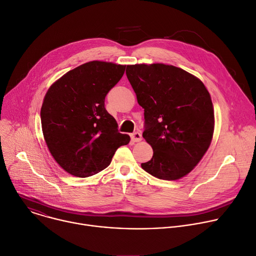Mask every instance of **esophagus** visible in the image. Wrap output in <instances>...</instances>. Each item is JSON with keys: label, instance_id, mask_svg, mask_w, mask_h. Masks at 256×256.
<instances>
[{"label": "esophagus", "instance_id": "1", "mask_svg": "<svg viewBox=\"0 0 256 256\" xmlns=\"http://www.w3.org/2000/svg\"><path fill=\"white\" fill-rule=\"evenodd\" d=\"M130 136H131V140L133 141V142H139V141H141V138H142L141 133H139V132H134Z\"/></svg>", "mask_w": 256, "mask_h": 256}]
</instances>
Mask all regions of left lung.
Returning a JSON list of instances; mask_svg holds the SVG:
<instances>
[{"label":"left lung","mask_w":256,"mask_h":256,"mask_svg":"<svg viewBox=\"0 0 256 256\" xmlns=\"http://www.w3.org/2000/svg\"><path fill=\"white\" fill-rule=\"evenodd\" d=\"M126 75L144 108L142 136L154 150L141 168L162 180L185 177L214 136V110L206 85L187 71L162 63L128 65Z\"/></svg>","instance_id":"obj_1"}]
</instances>
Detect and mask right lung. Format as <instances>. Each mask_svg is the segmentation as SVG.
<instances>
[{
    "instance_id": "obj_1",
    "label": "right lung",
    "mask_w": 256,
    "mask_h": 256,
    "mask_svg": "<svg viewBox=\"0 0 256 256\" xmlns=\"http://www.w3.org/2000/svg\"><path fill=\"white\" fill-rule=\"evenodd\" d=\"M126 65L92 61L68 71L48 90L40 120L54 160L67 173L92 176L110 164L130 136L104 108L106 94L122 78Z\"/></svg>"
}]
</instances>
